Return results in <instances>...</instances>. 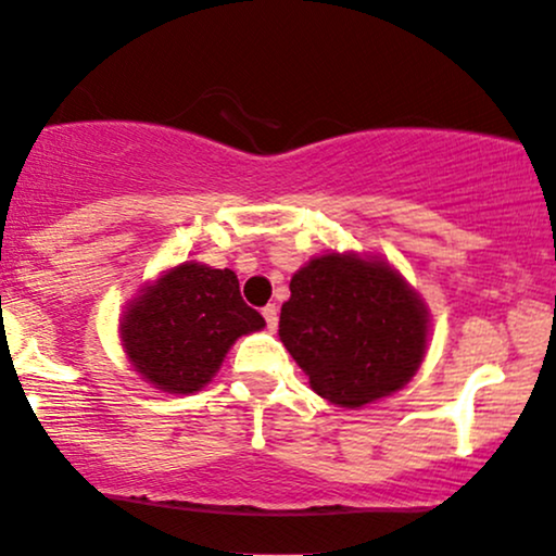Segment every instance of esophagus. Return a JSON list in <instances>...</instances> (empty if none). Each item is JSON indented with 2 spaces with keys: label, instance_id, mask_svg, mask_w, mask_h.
Segmentation results:
<instances>
[{
  "label": "esophagus",
  "instance_id": "esophagus-1",
  "mask_svg": "<svg viewBox=\"0 0 556 556\" xmlns=\"http://www.w3.org/2000/svg\"><path fill=\"white\" fill-rule=\"evenodd\" d=\"M263 318H265V324H268V329L276 331V326H278V306H276V303H268V306L263 308Z\"/></svg>",
  "mask_w": 556,
  "mask_h": 556
}]
</instances>
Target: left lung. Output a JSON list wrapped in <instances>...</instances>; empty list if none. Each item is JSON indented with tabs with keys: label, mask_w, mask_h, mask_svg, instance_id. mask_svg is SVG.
I'll list each match as a JSON object with an SVG mask.
<instances>
[{
	"label": "left lung",
	"mask_w": 556,
	"mask_h": 556,
	"mask_svg": "<svg viewBox=\"0 0 556 556\" xmlns=\"http://www.w3.org/2000/svg\"><path fill=\"white\" fill-rule=\"evenodd\" d=\"M278 333L316 394L362 407L420 367L428 314L390 265L331 253L291 278Z\"/></svg>",
	"instance_id": "1"
}]
</instances>
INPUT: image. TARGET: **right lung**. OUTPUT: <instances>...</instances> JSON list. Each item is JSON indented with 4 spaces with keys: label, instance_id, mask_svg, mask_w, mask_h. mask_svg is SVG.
I'll list each match as a JSON object with an SVG mask.
<instances>
[{
    "label": "right lung",
    "instance_id": "add662e5",
    "mask_svg": "<svg viewBox=\"0 0 556 556\" xmlns=\"http://www.w3.org/2000/svg\"><path fill=\"white\" fill-rule=\"evenodd\" d=\"M265 321L240 295L232 270L181 263L149 286L121 324L136 371L174 394L200 392L227 349Z\"/></svg>",
    "mask_w": 556,
    "mask_h": 556
}]
</instances>
